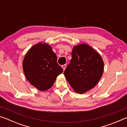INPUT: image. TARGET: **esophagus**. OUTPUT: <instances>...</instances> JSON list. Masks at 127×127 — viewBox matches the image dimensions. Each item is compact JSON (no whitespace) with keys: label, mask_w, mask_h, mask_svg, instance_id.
I'll return each mask as SVG.
<instances>
[{"label":"esophagus","mask_w":127,"mask_h":127,"mask_svg":"<svg viewBox=\"0 0 127 127\" xmlns=\"http://www.w3.org/2000/svg\"><path fill=\"white\" fill-rule=\"evenodd\" d=\"M62 68H63V70H65V68H66V65H65V64H64V65H62Z\"/></svg>","instance_id":"1"}]
</instances>
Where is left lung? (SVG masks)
<instances>
[{"label": "left lung", "instance_id": "1", "mask_svg": "<svg viewBox=\"0 0 127 127\" xmlns=\"http://www.w3.org/2000/svg\"><path fill=\"white\" fill-rule=\"evenodd\" d=\"M104 65L99 54L82 44L74 46L72 59L64 74L74 91L82 94L97 85L102 76Z\"/></svg>", "mask_w": 127, "mask_h": 127}]
</instances>
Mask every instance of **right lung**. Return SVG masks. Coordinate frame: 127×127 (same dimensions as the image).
<instances>
[{"label": "right lung", "mask_w": 127, "mask_h": 127, "mask_svg": "<svg viewBox=\"0 0 127 127\" xmlns=\"http://www.w3.org/2000/svg\"><path fill=\"white\" fill-rule=\"evenodd\" d=\"M23 69L30 83L41 91L50 89L63 71L57 63V57L51 47L41 42L28 51L23 61Z\"/></svg>", "instance_id": "obj_1"}]
</instances>
